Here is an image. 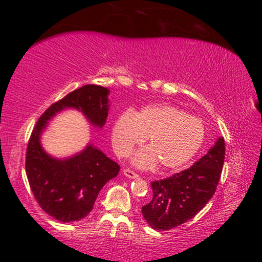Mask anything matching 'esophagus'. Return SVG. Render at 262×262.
Instances as JSON below:
<instances>
[{
	"label": "esophagus",
	"mask_w": 262,
	"mask_h": 262,
	"mask_svg": "<svg viewBox=\"0 0 262 262\" xmlns=\"http://www.w3.org/2000/svg\"><path fill=\"white\" fill-rule=\"evenodd\" d=\"M123 173H124V175L127 176V177H129V179H138V177H139V175H138V173H135L134 171H132V170H129V169L123 170Z\"/></svg>",
	"instance_id": "34e87169"
}]
</instances>
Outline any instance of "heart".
I'll return each mask as SVG.
<instances>
[{
	"mask_svg": "<svg viewBox=\"0 0 262 262\" xmlns=\"http://www.w3.org/2000/svg\"><path fill=\"white\" fill-rule=\"evenodd\" d=\"M148 138L149 148L133 156L137 166L177 169L191 160L202 146L204 125L200 118L167 103L150 104L133 114L118 116L112 125V145L119 156H127Z\"/></svg>",
	"mask_w": 262,
	"mask_h": 262,
	"instance_id": "heart-1",
	"label": "heart"
}]
</instances>
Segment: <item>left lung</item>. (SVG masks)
Returning <instances> with one entry per match:
<instances>
[{
  "mask_svg": "<svg viewBox=\"0 0 262 262\" xmlns=\"http://www.w3.org/2000/svg\"><path fill=\"white\" fill-rule=\"evenodd\" d=\"M225 158L223 138L187 170L151 182L152 198L141 207L143 217L155 230H169L189 221L217 189Z\"/></svg>",
  "mask_w": 262,
  "mask_h": 262,
  "instance_id": "left-lung-1",
  "label": "left lung"
}]
</instances>
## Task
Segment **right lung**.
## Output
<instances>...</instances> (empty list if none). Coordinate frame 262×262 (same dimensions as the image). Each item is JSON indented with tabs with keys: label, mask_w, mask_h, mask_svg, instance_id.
<instances>
[{
	"label": "right lung",
	"mask_w": 262,
	"mask_h": 262,
	"mask_svg": "<svg viewBox=\"0 0 262 262\" xmlns=\"http://www.w3.org/2000/svg\"><path fill=\"white\" fill-rule=\"evenodd\" d=\"M108 95L110 90L98 85L75 90L41 114L29 138L26 154L29 186L40 208L62 223L85 218L102 187L121 167L92 144L70 158H54L41 146V133L50 119L68 108L80 111L95 128H103L110 110Z\"/></svg>",
	"instance_id": "1"
}]
</instances>
